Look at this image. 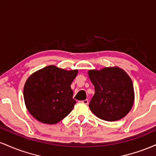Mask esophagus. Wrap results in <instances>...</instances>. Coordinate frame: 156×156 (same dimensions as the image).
I'll return each instance as SVG.
<instances>
[{
    "label": "esophagus",
    "mask_w": 156,
    "mask_h": 156,
    "mask_svg": "<svg viewBox=\"0 0 156 156\" xmlns=\"http://www.w3.org/2000/svg\"><path fill=\"white\" fill-rule=\"evenodd\" d=\"M80 103H83V104H86V105H87L89 103L88 100H84V101H80Z\"/></svg>",
    "instance_id": "obj_1"
}]
</instances>
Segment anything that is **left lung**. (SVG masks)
Here are the masks:
<instances>
[{
    "label": "left lung",
    "instance_id": "obj_1",
    "mask_svg": "<svg viewBox=\"0 0 156 156\" xmlns=\"http://www.w3.org/2000/svg\"><path fill=\"white\" fill-rule=\"evenodd\" d=\"M88 74L95 90L89 105L93 114L108 122L127 115L134 102L133 86L129 76L117 67L91 69Z\"/></svg>",
    "mask_w": 156,
    "mask_h": 156
}]
</instances>
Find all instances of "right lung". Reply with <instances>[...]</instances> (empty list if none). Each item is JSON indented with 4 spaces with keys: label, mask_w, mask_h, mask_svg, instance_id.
<instances>
[{
    "label": "right lung",
    "mask_w": 156,
    "mask_h": 156,
    "mask_svg": "<svg viewBox=\"0 0 156 156\" xmlns=\"http://www.w3.org/2000/svg\"><path fill=\"white\" fill-rule=\"evenodd\" d=\"M77 74V69L68 71L54 65L33 73L23 89L25 104L30 114L50 125L67 117L76 103L70 85Z\"/></svg>",
    "instance_id": "1"
}]
</instances>
